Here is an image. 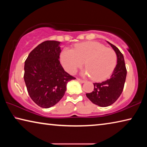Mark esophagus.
I'll return each instance as SVG.
<instances>
[{
    "instance_id": "obj_1",
    "label": "esophagus",
    "mask_w": 147,
    "mask_h": 147,
    "mask_svg": "<svg viewBox=\"0 0 147 147\" xmlns=\"http://www.w3.org/2000/svg\"><path fill=\"white\" fill-rule=\"evenodd\" d=\"M77 80L80 82V83H85L86 82V80H82L80 78H77Z\"/></svg>"
}]
</instances>
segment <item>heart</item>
Masks as SVG:
<instances>
[{
    "label": "heart",
    "mask_w": 147,
    "mask_h": 147,
    "mask_svg": "<svg viewBox=\"0 0 147 147\" xmlns=\"http://www.w3.org/2000/svg\"><path fill=\"white\" fill-rule=\"evenodd\" d=\"M59 59L65 70L70 74L75 73L84 61L86 68L82 74L91 76L94 81L108 78L117 62V56L113 49L95 41L76 44L73 49L65 47L62 50Z\"/></svg>",
    "instance_id": "b5f03b06"
}]
</instances>
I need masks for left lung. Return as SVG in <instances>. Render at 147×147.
Segmentation results:
<instances>
[{"label":"left lung","instance_id":"left-lung-1","mask_svg":"<svg viewBox=\"0 0 147 147\" xmlns=\"http://www.w3.org/2000/svg\"><path fill=\"white\" fill-rule=\"evenodd\" d=\"M108 43L116 53L117 63L110 78L100 83H93V91L86 93L87 97L92 102L100 107L110 106L119 98L123 92L127 73L123 54L117 47Z\"/></svg>","mask_w":147,"mask_h":147}]
</instances>
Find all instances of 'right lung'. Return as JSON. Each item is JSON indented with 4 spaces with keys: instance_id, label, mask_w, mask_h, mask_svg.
<instances>
[{
    "instance_id": "1",
    "label": "right lung",
    "mask_w": 147,
    "mask_h": 147,
    "mask_svg": "<svg viewBox=\"0 0 147 147\" xmlns=\"http://www.w3.org/2000/svg\"><path fill=\"white\" fill-rule=\"evenodd\" d=\"M60 42L45 41L30 52L24 63V80L30 96L37 105L49 108L63 97L69 81L76 79L59 62Z\"/></svg>"
}]
</instances>
